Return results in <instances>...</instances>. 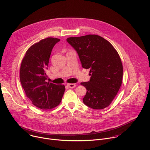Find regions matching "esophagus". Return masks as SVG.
<instances>
[{"label": "esophagus", "mask_w": 150, "mask_h": 150, "mask_svg": "<svg viewBox=\"0 0 150 150\" xmlns=\"http://www.w3.org/2000/svg\"><path fill=\"white\" fill-rule=\"evenodd\" d=\"M67 85L70 88H74L76 86V83H68Z\"/></svg>", "instance_id": "34e87169"}]
</instances>
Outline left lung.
Returning <instances> with one entry per match:
<instances>
[{
	"label": "left lung",
	"mask_w": 150,
	"mask_h": 150,
	"mask_svg": "<svg viewBox=\"0 0 150 150\" xmlns=\"http://www.w3.org/2000/svg\"><path fill=\"white\" fill-rule=\"evenodd\" d=\"M67 40L76 51L82 68L90 69V81L81 83L87 89L83 103L94 109L107 108L122 82L123 66L117 52L110 42L95 34Z\"/></svg>",
	"instance_id": "obj_1"
}]
</instances>
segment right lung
Segmentation results:
<instances>
[{"mask_svg":"<svg viewBox=\"0 0 150 150\" xmlns=\"http://www.w3.org/2000/svg\"><path fill=\"white\" fill-rule=\"evenodd\" d=\"M60 40L49 37L32 45L21 62L19 78L27 97L33 104L43 109L54 108L61 102L65 85L47 81L46 73L54 45Z\"/></svg>","mask_w":150,"mask_h":150,"instance_id":"right-lung-1","label":"right lung"}]
</instances>
